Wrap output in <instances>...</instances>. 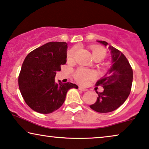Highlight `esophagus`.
<instances>
[{
	"instance_id": "esophagus-1",
	"label": "esophagus",
	"mask_w": 149,
	"mask_h": 149,
	"mask_svg": "<svg viewBox=\"0 0 149 149\" xmlns=\"http://www.w3.org/2000/svg\"><path fill=\"white\" fill-rule=\"evenodd\" d=\"M78 89H79V91H82V92H86V91H88L87 89L84 88H82V87H79V88H78Z\"/></svg>"
}]
</instances>
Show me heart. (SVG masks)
<instances>
[{
	"label": "heart",
	"instance_id": "heart-1",
	"mask_svg": "<svg viewBox=\"0 0 149 149\" xmlns=\"http://www.w3.org/2000/svg\"><path fill=\"white\" fill-rule=\"evenodd\" d=\"M92 51H93V54L94 57L96 56H102L103 58L106 56V51L102 47H92ZM75 49L73 48L70 51L68 52V56L69 59H73L75 56ZM74 77L75 80L77 82L81 84H86L88 81L91 79H94L96 77V74L93 71H89L85 69H79L75 72Z\"/></svg>",
	"mask_w": 149,
	"mask_h": 149
}]
</instances>
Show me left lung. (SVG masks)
Wrapping results in <instances>:
<instances>
[{
    "label": "left lung",
    "mask_w": 149,
    "mask_h": 149,
    "mask_svg": "<svg viewBox=\"0 0 149 149\" xmlns=\"http://www.w3.org/2000/svg\"><path fill=\"white\" fill-rule=\"evenodd\" d=\"M107 47L105 41L97 40ZM112 57L111 66L108 72L97 81L96 86H101L104 91L98 93L96 102L90 105L98 113H109L119 108L130 93L133 80V71L127 58L121 51L109 46Z\"/></svg>",
    "instance_id": "1"
}]
</instances>
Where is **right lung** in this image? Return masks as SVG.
<instances>
[{
  "mask_svg": "<svg viewBox=\"0 0 149 149\" xmlns=\"http://www.w3.org/2000/svg\"><path fill=\"white\" fill-rule=\"evenodd\" d=\"M68 44L50 42L30 52L23 63L18 77L19 88L26 104L40 113L57 110L69 90L78 86L54 80L56 72L66 63Z\"/></svg>",
  "mask_w": 149,
  "mask_h": 149,
  "instance_id": "1",
  "label": "right lung"
}]
</instances>
